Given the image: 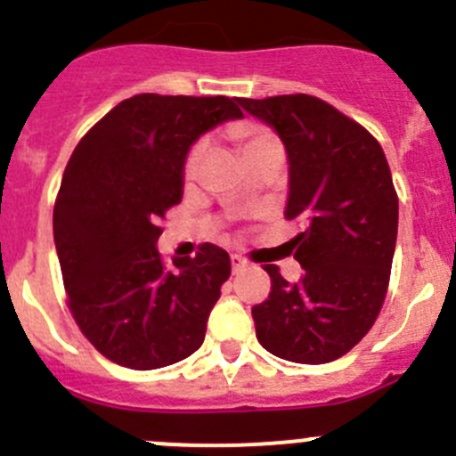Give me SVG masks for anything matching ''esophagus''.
I'll return each instance as SVG.
<instances>
[{
    "instance_id": "34e87169",
    "label": "esophagus",
    "mask_w": 456,
    "mask_h": 456,
    "mask_svg": "<svg viewBox=\"0 0 456 456\" xmlns=\"http://www.w3.org/2000/svg\"><path fill=\"white\" fill-rule=\"evenodd\" d=\"M247 266H249V262L245 260L242 256H232V269L233 273H240V271H245Z\"/></svg>"
}]
</instances>
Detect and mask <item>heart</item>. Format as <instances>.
<instances>
[{"mask_svg":"<svg viewBox=\"0 0 456 456\" xmlns=\"http://www.w3.org/2000/svg\"><path fill=\"white\" fill-rule=\"evenodd\" d=\"M232 136H233V141L238 142V150H240L242 156L249 154V151H254L256 147L265 145V142L273 141L265 130H260V127H256V126H236L232 130ZM202 151H205V142L200 141V142H196V145L190 150V154H187L185 165H183V176H185L187 181L196 176V169H199V165H200Z\"/></svg>","mask_w":456,"mask_h":456,"instance_id":"heart-1","label":"heart"}]
</instances>
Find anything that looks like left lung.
I'll return each instance as SVG.
<instances>
[{"label": "left lung", "mask_w": 456, "mask_h": 456, "mask_svg": "<svg viewBox=\"0 0 456 456\" xmlns=\"http://www.w3.org/2000/svg\"><path fill=\"white\" fill-rule=\"evenodd\" d=\"M282 141L287 218L305 224L293 257L305 273L287 282L266 265L271 293L251 309L257 342L297 364L351 351L384 305L397 242L399 202L381 145L360 123L309 94L238 99Z\"/></svg>", "instance_id": "left-lung-1"}]
</instances>
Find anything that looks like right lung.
I'll return each instance as SVG.
<instances>
[{
	"label": "right lung",
	"instance_id": "right-lung-1",
	"mask_svg": "<svg viewBox=\"0 0 456 456\" xmlns=\"http://www.w3.org/2000/svg\"><path fill=\"white\" fill-rule=\"evenodd\" d=\"M242 118L227 96L136 94L79 141L63 172L53 229L68 305L81 333L110 362L151 370L199 351L232 273L224 249L163 266L160 220L183 199L191 145Z\"/></svg>",
	"mask_w": 456,
	"mask_h": 456
}]
</instances>
